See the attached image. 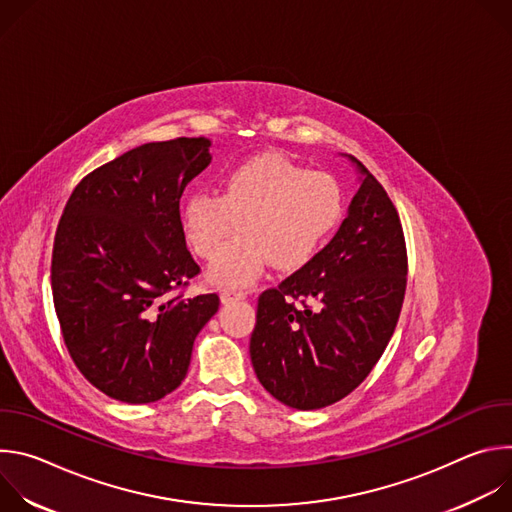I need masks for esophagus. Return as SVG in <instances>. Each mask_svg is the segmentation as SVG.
<instances>
[{
  "instance_id": "esophagus-1",
  "label": "esophagus",
  "mask_w": 512,
  "mask_h": 512,
  "mask_svg": "<svg viewBox=\"0 0 512 512\" xmlns=\"http://www.w3.org/2000/svg\"><path fill=\"white\" fill-rule=\"evenodd\" d=\"M247 294H243V291H231V289H225L221 291V302L223 304H233V302H239V300H245Z\"/></svg>"
}]
</instances>
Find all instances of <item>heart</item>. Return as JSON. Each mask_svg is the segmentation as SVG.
<instances>
[{
  "mask_svg": "<svg viewBox=\"0 0 512 512\" xmlns=\"http://www.w3.org/2000/svg\"><path fill=\"white\" fill-rule=\"evenodd\" d=\"M342 216L334 178L308 172L275 156L243 162L227 174L221 192H190L180 210L188 243L202 257L242 218V235L212 257L206 277L218 287H245L271 261L298 269L324 247Z\"/></svg>",
  "mask_w": 512,
  "mask_h": 512,
  "instance_id": "1",
  "label": "heart"
}]
</instances>
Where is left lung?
I'll return each instance as SVG.
<instances>
[{
    "mask_svg": "<svg viewBox=\"0 0 512 512\" xmlns=\"http://www.w3.org/2000/svg\"><path fill=\"white\" fill-rule=\"evenodd\" d=\"M342 156L358 176L346 218L312 261L259 296L249 342L265 391L302 411L340 401L369 377L405 296L399 214L377 178L356 158ZM308 301L317 308L306 307Z\"/></svg>",
    "mask_w": 512,
    "mask_h": 512,
    "instance_id": "obj_1",
    "label": "left lung"
}]
</instances>
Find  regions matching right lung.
<instances>
[{
	"mask_svg": "<svg viewBox=\"0 0 512 512\" xmlns=\"http://www.w3.org/2000/svg\"><path fill=\"white\" fill-rule=\"evenodd\" d=\"M206 137L143 143L70 194L52 253L64 344L85 379L141 405L184 381L216 294L168 296L200 269L180 221L186 184L212 160Z\"/></svg>",
	"mask_w": 512,
	"mask_h": 512,
	"instance_id": "obj_1",
	"label": "right lung"
}]
</instances>
